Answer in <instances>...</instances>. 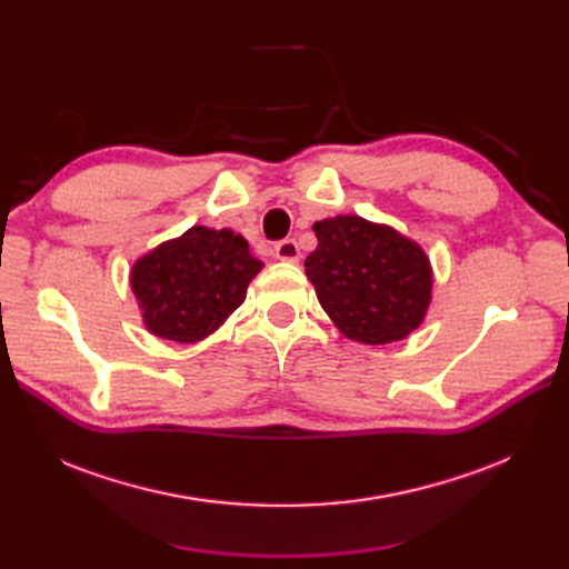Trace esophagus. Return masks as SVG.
I'll return each instance as SVG.
<instances>
[{
    "label": "esophagus",
    "instance_id": "esophagus-1",
    "mask_svg": "<svg viewBox=\"0 0 569 569\" xmlns=\"http://www.w3.org/2000/svg\"><path fill=\"white\" fill-rule=\"evenodd\" d=\"M274 258H278V261L297 263L299 261V247H297L295 239H282V242L274 244Z\"/></svg>",
    "mask_w": 569,
    "mask_h": 569
}]
</instances>
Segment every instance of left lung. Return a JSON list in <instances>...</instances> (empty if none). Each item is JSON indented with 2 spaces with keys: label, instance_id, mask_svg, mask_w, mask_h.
Wrapping results in <instances>:
<instances>
[{
  "label": "left lung",
  "instance_id": "8db88e82",
  "mask_svg": "<svg viewBox=\"0 0 569 569\" xmlns=\"http://www.w3.org/2000/svg\"><path fill=\"white\" fill-rule=\"evenodd\" d=\"M306 278L337 330L368 347L401 341L422 325L435 272L425 249L387 222L335 216L313 222Z\"/></svg>",
  "mask_w": 569,
  "mask_h": 569
}]
</instances>
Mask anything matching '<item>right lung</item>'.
<instances>
[{
  "mask_svg": "<svg viewBox=\"0 0 569 569\" xmlns=\"http://www.w3.org/2000/svg\"><path fill=\"white\" fill-rule=\"evenodd\" d=\"M263 270L234 230L192 226L142 253L130 268V289L153 337L197 343L213 335L247 299Z\"/></svg>",
  "mask_w": 569,
  "mask_h": 569,
  "instance_id": "obj_1",
  "label": "right lung"
}]
</instances>
